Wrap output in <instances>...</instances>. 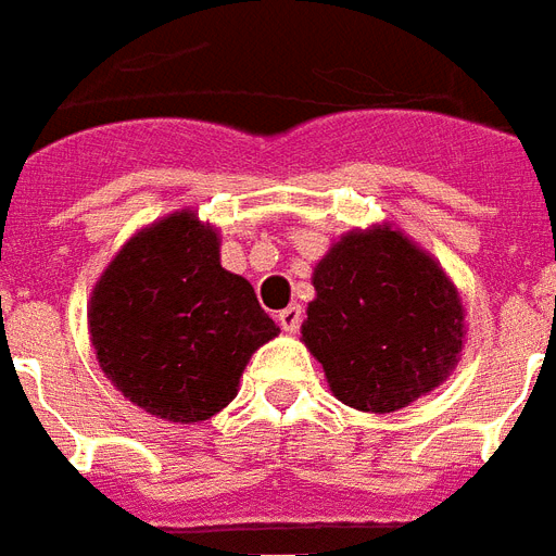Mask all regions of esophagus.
I'll list each match as a JSON object with an SVG mask.
<instances>
[{
  "label": "esophagus",
  "instance_id": "34e87169",
  "mask_svg": "<svg viewBox=\"0 0 556 556\" xmlns=\"http://www.w3.org/2000/svg\"><path fill=\"white\" fill-rule=\"evenodd\" d=\"M301 321H304V309L299 304H290L278 313V324H281L283 332H299Z\"/></svg>",
  "mask_w": 556,
  "mask_h": 556
}]
</instances>
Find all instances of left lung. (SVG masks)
<instances>
[{"mask_svg": "<svg viewBox=\"0 0 556 556\" xmlns=\"http://www.w3.org/2000/svg\"><path fill=\"white\" fill-rule=\"evenodd\" d=\"M301 341L327 384L364 413H393L459 362L465 309L445 269L393 226L355 229L318 261Z\"/></svg>", "mask_w": 556, "mask_h": 556, "instance_id": "obj_1", "label": "left lung"}]
</instances>
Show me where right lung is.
Masks as SVG:
<instances>
[{"mask_svg": "<svg viewBox=\"0 0 556 556\" xmlns=\"http://www.w3.org/2000/svg\"><path fill=\"white\" fill-rule=\"evenodd\" d=\"M88 330L105 379L157 419H212L278 327L252 283L220 266V238L192 208L154 220L100 275Z\"/></svg>", "mask_w": 556, "mask_h": 556, "instance_id": "add662e5", "label": "right lung"}]
</instances>
